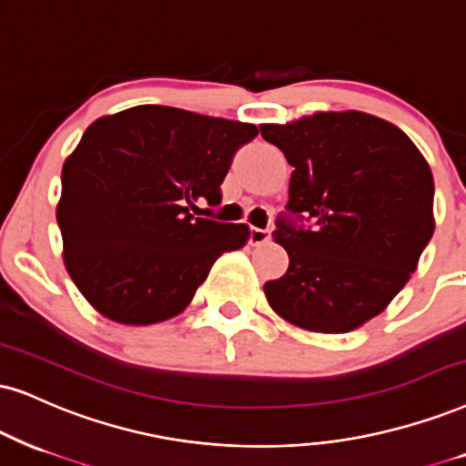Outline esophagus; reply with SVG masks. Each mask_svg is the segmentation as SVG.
Instances as JSON below:
<instances>
[{"label":"esophagus","mask_w":466,"mask_h":466,"mask_svg":"<svg viewBox=\"0 0 466 466\" xmlns=\"http://www.w3.org/2000/svg\"><path fill=\"white\" fill-rule=\"evenodd\" d=\"M268 238H270V229L251 228V232H249V240H251V245H262V243H267Z\"/></svg>","instance_id":"obj_1"}]
</instances>
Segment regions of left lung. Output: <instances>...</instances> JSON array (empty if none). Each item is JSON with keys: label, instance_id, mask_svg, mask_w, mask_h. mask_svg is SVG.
Wrapping results in <instances>:
<instances>
[{"label": "left lung", "instance_id": "8db88e82", "mask_svg": "<svg viewBox=\"0 0 466 466\" xmlns=\"http://www.w3.org/2000/svg\"><path fill=\"white\" fill-rule=\"evenodd\" d=\"M260 131L294 167L273 234L290 264L264 294L292 325L349 333L379 316L417 268L434 232L432 172L398 127L363 111Z\"/></svg>", "mask_w": 466, "mask_h": 466}]
</instances>
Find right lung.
Here are the masks:
<instances>
[{"instance_id": "right-lung-1", "label": "right lung", "mask_w": 466, "mask_h": 466, "mask_svg": "<svg viewBox=\"0 0 466 466\" xmlns=\"http://www.w3.org/2000/svg\"><path fill=\"white\" fill-rule=\"evenodd\" d=\"M258 127L139 105L92 122L62 169L57 226L79 292L122 325L180 314L223 251L249 238L245 223L193 217Z\"/></svg>"}]
</instances>
